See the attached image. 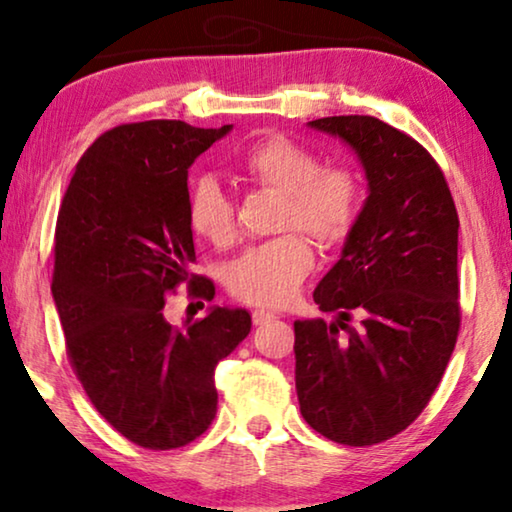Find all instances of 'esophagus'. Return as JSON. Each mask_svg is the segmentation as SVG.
<instances>
[{
    "label": "esophagus",
    "instance_id": "obj_1",
    "mask_svg": "<svg viewBox=\"0 0 512 512\" xmlns=\"http://www.w3.org/2000/svg\"><path fill=\"white\" fill-rule=\"evenodd\" d=\"M251 319H254L256 326H265V324H270V321H275L277 314L270 312V310H263V307H261V310L251 312Z\"/></svg>",
    "mask_w": 512,
    "mask_h": 512
}]
</instances>
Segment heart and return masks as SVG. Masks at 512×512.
Listing matches in <instances>:
<instances>
[{
    "mask_svg": "<svg viewBox=\"0 0 512 512\" xmlns=\"http://www.w3.org/2000/svg\"><path fill=\"white\" fill-rule=\"evenodd\" d=\"M235 165L254 186L282 193L277 228L289 233L254 244L230 263L228 289L247 305L282 307L314 268L312 242L303 233L321 249L342 247L359 223L366 184L354 165L324 163L312 146L282 132L244 146ZM188 223L214 247L226 249L235 242V202L214 177L191 184Z\"/></svg>",
    "mask_w": 512,
    "mask_h": 512,
    "instance_id": "1",
    "label": "heart"
}]
</instances>
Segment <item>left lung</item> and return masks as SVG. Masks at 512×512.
I'll use <instances>...</instances> for the list:
<instances>
[{
  "label": "left lung",
  "mask_w": 512,
  "mask_h": 512,
  "mask_svg": "<svg viewBox=\"0 0 512 512\" xmlns=\"http://www.w3.org/2000/svg\"><path fill=\"white\" fill-rule=\"evenodd\" d=\"M352 146L368 200L314 289L324 319L296 321V391L314 431L349 447L408 429L429 405L461 326L459 216L436 158L375 116L310 121ZM362 324L348 326L351 314Z\"/></svg>",
  "instance_id": "left-lung-1"
}]
</instances>
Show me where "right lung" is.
<instances>
[{
    "mask_svg": "<svg viewBox=\"0 0 512 512\" xmlns=\"http://www.w3.org/2000/svg\"><path fill=\"white\" fill-rule=\"evenodd\" d=\"M230 130L184 121L116 125L76 165L58 212L53 298L67 359L95 410L146 450L193 443L216 417V363L251 331L247 310L167 324L165 298L212 300L193 275L188 167Z\"/></svg>",
    "mask_w": 512,
    "mask_h": 512,
    "instance_id": "add662e5",
    "label": "right lung"
}]
</instances>
